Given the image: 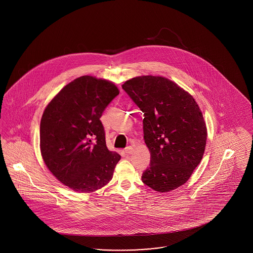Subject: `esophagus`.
<instances>
[{"label": "esophagus", "mask_w": 253, "mask_h": 253, "mask_svg": "<svg viewBox=\"0 0 253 253\" xmlns=\"http://www.w3.org/2000/svg\"><path fill=\"white\" fill-rule=\"evenodd\" d=\"M125 153L127 154V155H131L133 153V148H132V146H129V147H127L126 149H125Z\"/></svg>", "instance_id": "obj_1"}]
</instances>
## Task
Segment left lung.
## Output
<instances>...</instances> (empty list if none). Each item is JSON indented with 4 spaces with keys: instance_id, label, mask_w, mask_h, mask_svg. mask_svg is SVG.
Listing matches in <instances>:
<instances>
[{
    "instance_id": "obj_1",
    "label": "left lung",
    "mask_w": 253,
    "mask_h": 253,
    "mask_svg": "<svg viewBox=\"0 0 253 253\" xmlns=\"http://www.w3.org/2000/svg\"><path fill=\"white\" fill-rule=\"evenodd\" d=\"M123 90L144 113L145 143L151 163L142 182L159 193L185 184L204 156L207 127L191 94L160 76L127 81Z\"/></svg>"
}]
</instances>
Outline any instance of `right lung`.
<instances>
[{
    "label": "right lung",
    "mask_w": 253,
    "mask_h": 253,
    "mask_svg": "<svg viewBox=\"0 0 253 253\" xmlns=\"http://www.w3.org/2000/svg\"><path fill=\"white\" fill-rule=\"evenodd\" d=\"M119 94L113 83L83 76L65 85L43 111L42 157L53 175L75 192H96L113 177L121 156L109 151L99 119Z\"/></svg>",
    "instance_id": "1"
}]
</instances>
